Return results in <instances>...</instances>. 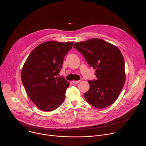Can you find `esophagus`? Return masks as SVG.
Here are the masks:
<instances>
[{
  "label": "esophagus",
  "mask_w": 146,
  "mask_h": 146,
  "mask_svg": "<svg viewBox=\"0 0 146 146\" xmlns=\"http://www.w3.org/2000/svg\"><path fill=\"white\" fill-rule=\"evenodd\" d=\"M72 82L74 83V84H78V83L80 82V80H78V81H74V80H73Z\"/></svg>",
  "instance_id": "1"
}]
</instances>
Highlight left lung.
<instances>
[{
  "label": "left lung",
  "mask_w": 146,
  "mask_h": 146,
  "mask_svg": "<svg viewBox=\"0 0 146 146\" xmlns=\"http://www.w3.org/2000/svg\"><path fill=\"white\" fill-rule=\"evenodd\" d=\"M88 64L96 69V79L88 80L89 90L84 96L98 109L107 108L115 101L125 80V62L120 50L100 38H92L73 45Z\"/></svg>",
  "instance_id": "8db88e82"
}]
</instances>
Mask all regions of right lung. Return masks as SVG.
Segmentation results:
<instances>
[{"instance_id":"1","label":"right lung","mask_w":146,"mask_h":146,"mask_svg":"<svg viewBox=\"0 0 146 146\" xmlns=\"http://www.w3.org/2000/svg\"><path fill=\"white\" fill-rule=\"evenodd\" d=\"M73 44L55 41L41 43L25 62L21 72L23 84L31 100L41 110H55L65 98L69 82L58 76Z\"/></svg>"}]
</instances>
